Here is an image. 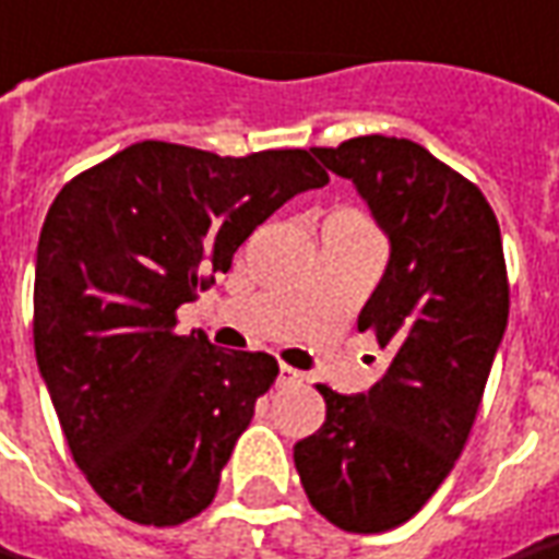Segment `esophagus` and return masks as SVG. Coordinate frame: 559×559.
<instances>
[{
	"label": "esophagus",
	"instance_id": "1",
	"mask_svg": "<svg viewBox=\"0 0 559 559\" xmlns=\"http://www.w3.org/2000/svg\"><path fill=\"white\" fill-rule=\"evenodd\" d=\"M301 371H295V368H288V365H280V371H276V383H280V386H292V383H301Z\"/></svg>",
	"mask_w": 559,
	"mask_h": 559
}]
</instances>
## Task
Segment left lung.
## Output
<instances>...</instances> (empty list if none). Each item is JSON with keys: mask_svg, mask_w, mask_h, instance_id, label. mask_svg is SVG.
<instances>
[{"mask_svg": "<svg viewBox=\"0 0 559 559\" xmlns=\"http://www.w3.org/2000/svg\"><path fill=\"white\" fill-rule=\"evenodd\" d=\"M356 185L390 261L359 313L390 356L359 395L319 386L325 423L295 444L304 492L346 533L411 521L460 460L508 325L502 234L490 203L423 145L356 136L313 148Z\"/></svg>", "mask_w": 559, "mask_h": 559, "instance_id": "1", "label": "left lung"}]
</instances>
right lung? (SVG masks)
<instances>
[{
  "instance_id": "obj_1",
  "label": "right lung",
  "mask_w": 559,
  "mask_h": 559,
  "mask_svg": "<svg viewBox=\"0 0 559 559\" xmlns=\"http://www.w3.org/2000/svg\"><path fill=\"white\" fill-rule=\"evenodd\" d=\"M325 182L304 148L218 157L148 140L51 203L33 292L38 374L72 460L127 521L176 526L215 499L280 368L176 334V310L286 200Z\"/></svg>"
}]
</instances>
